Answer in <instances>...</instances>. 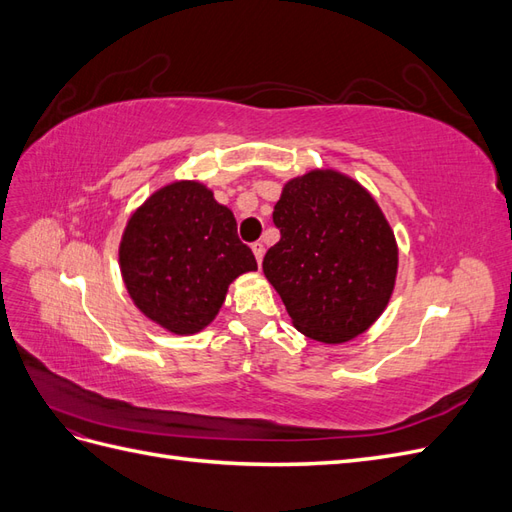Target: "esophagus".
Returning a JSON list of instances; mask_svg holds the SVG:
<instances>
[{"mask_svg":"<svg viewBox=\"0 0 512 512\" xmlns=\"http://www.w3.org/2000/svg\"><path fill=\"white\" fill-rule=\"evenodd\" d=\"M252 252H254V256H256L258 265H262V258H265V245H262V243H254V245H252Z\"/></svg>","mask_w":512,"mask_h":512,"instance_id":"esophagus-1","label":"esophagus"}]
</instances>
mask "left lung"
Wrapping results in <instances>:
<instances>
[{
  "label": "left lung",
  "instance_id": "obj_1",
  "mask_svg": "<svg viewBox=\"0 0 512 512\" xmlns=\"http://www.w3.org/2000/svg\"><path fill=\"white\" fill-rule=\"evenodd\" d=\"M277 241L262 271L294 329L322 344L365 333L391 301L399 247L376 198L335 168L284 183L273 209Z\"/></svg>",
  "mask_w": 512,
  "mask_h": 512
}]
</instances>
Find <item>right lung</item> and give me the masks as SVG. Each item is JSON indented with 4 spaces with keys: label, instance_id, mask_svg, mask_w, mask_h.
Listing matches in <instances>:
<instances>
[{
    "label": "right lung",
    "instance_id": "right-lung-1",
    "mask_svg": "<svg viewBox=\"0 0 512 512\" xmlns=\"http://www.w3.org/2000/svg\"><path fill=\"white\" fill-rule=\"evenodd\" d=\"M132 303L175 335L200 333L218 316L228 286L258 271L237 237L232 211L196 179L170 181L138 205L119 241Z\"/></svg>",
    "mask_w": 512,
    "mask_h": 512
}]
</instances>
